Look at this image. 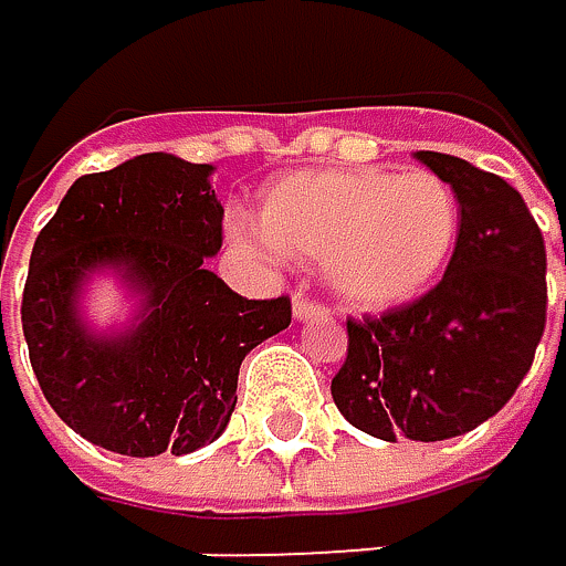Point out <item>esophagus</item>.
Listing matches in <instances>:
<instances>
[{
  "instance_id": "34e87169",
  "label": "esophagus",
  "mask_w": 566,
  "mask_h": 566,
  "mask_svg": "<svg viewBox=\"0 0 566 566\" xmlns=\"http://www.w3.org/2000/svg\"><path fill=\"white\" fill-rule=\"evenodd\" d=\"M293 316L296 319H323L326 316V306L323 303H316V300H306L303 293L293 300Z\"/></svg>"
}]
</instances>
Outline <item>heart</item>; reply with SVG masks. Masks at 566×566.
<instances>
[{"label": "heart", "instance_id": "heart-1", "mask_svg": "<svg viewBox=\"0 0 566 566\" xmlns=\"http://www.w3.org/2000/svg\"><path fill=\"white\" fill-rule=\"evenodd\" d=\"M266 250L319 260L329 290L353 310H390L420 296L460 237V199L427 169H316L273 182L260 206Z\"/></svg>", "mask_w": 566, "mask_h": 566}]
</instances>
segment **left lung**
Wrapping results in <instances>:
<instances>
[{"mask_svg":"<svg viewBox=\"0 0 566 566\" xmlns=\"http://www.w3.org/2000/svg\"><path fill=\"white\" fill-rule=\"evenodd\" d=\"M417 159L460 199L453 256L420 300L346 319L329 387L353 427L390 443L450 440L490 420L527 377L547 323V250L524 196L467 159Z\"/></svg>","mask_w":566,"mask_h":566,"instance_id":"1","label":"left lung"}]
</instances>
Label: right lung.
Segmentation results:
<instances>
[{"label":"right lung","mask_w":566,"mask_h":566,"mask_svg":"<svg viewBox=\"0 0 566 566\" xmlns=\"http://www.w3.org/2000/svg\"><path fill=\"white\" fill-rule=\"evenodd\" d=\"M209 176V163L143 153L80 176L35 237L22 290L32 374L62 423L103 450L182 457L213 443L243 357L290 326V296L247 300L206 270L223 247ZM96 269L140 293L119 334L82 319L78 293Z\"/></svg>","instance_id":"add662e5"}]
</instances>
